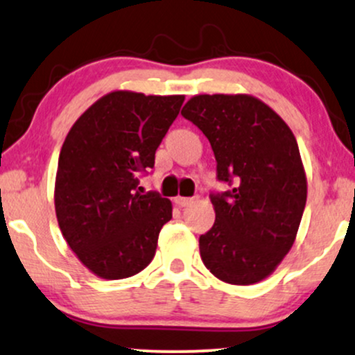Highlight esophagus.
<instances>
[{
    "label": "esophagus",
    "instance_id": "obj_1",
    "mask_svg": "<svg viewBox=\"0 0 355 355\" xmlns=\"http://www.w3.org/2000/svg\"><path fill=\"white\" fill-rule=\"evenodd\" d=\"M174 202H176L179 207H186L194 202V198H182V196H178V198H174Z\"/></svg>",
    "mask_w": 355,
    "mask_h": 355
}]
</instances>
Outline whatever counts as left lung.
Masks as SVG:
<instances>
[{"label":"left lung","mask_w":355,"mask_h":355,"mask_svg":"<svg viewBox=\"0 0 355 355\" xmlns=\"http://www.w3.org/2000/svg\"><path fill=\"white\" fill-rule=\"evenodd\" d=\"M181 114L209 139L218 181L216 223L199 237L207 269L229 284H256L293 248L307 199L297 141L268 104L248 94H199Z\"/></svg>","instance_id":"8db88e82"}]
</instances>
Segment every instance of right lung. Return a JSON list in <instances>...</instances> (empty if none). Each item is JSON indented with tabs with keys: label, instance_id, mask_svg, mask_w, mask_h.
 I'll return each mask as SVG.
<instances>
[{
	"label": "right lung",
	"instance_id": "right-lung-1",
	"mask_svg": "<svg viewBox=\"0 0 355 355\" xmlns=\"http://www.w3.org/2000/svg\"><path fill=\"white\" fill-rule=\"evenodd\" d=\"M184 96L112 91L69 129L58 161L54 207L66 243L91 272L124 279L156 254L173 206L156 191L141 194L139 174L178 118Z\"/></svg>",
	"mask_w": 355,
	"mask_h": 355
}]
</instances>
